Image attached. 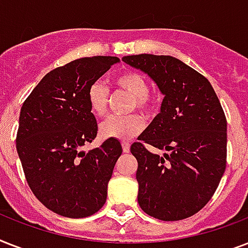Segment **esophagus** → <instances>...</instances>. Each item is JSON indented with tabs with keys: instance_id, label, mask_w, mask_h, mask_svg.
<instances>
[{
	"instance_id": "esophagus-1",
	"label": "esophagus",
	"mask_w": 248,
	"mask_h": 248,
	"mask_svg": "<svg viewBox=\"0 0 248 248\" xmlns=\"http://www.w3.org/2000/svg\"><path fill=\"white\" fill-rule=\"evenodd\" d=\"M122 149H124V153H128L130 152V143L128 141H122Z\"/></svg>"
}]
</instances>
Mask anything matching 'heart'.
Returning a JSON list of instances; mask_svg holds the SVG:
<instances>
[{
    "label": "heart",
    "instance_id": "b5f03b06",
    "mask_svg": "<svg viewBox=\"0 0 248 248\" xmlns=\"http://www.w3.org/2000/svg\"><path fill=\"white\" fill-rule=\"evenodd\" d=\"M113 83L118 89L131 95L130 109H139L143 114L155 110V99L149 93L147 78L138 72H124L113 78ZM109 91L103 83L93 82L87 90V101L93 116L103 117L108 109ZM145 127L144 121L138 114L124 117H109L100 124V135L105 139L128 140L139 135Z\"/></svg>",
    "mask_w": 248,
    "mask_h": 248
}]
</instances>
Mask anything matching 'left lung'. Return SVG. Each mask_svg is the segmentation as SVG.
Instances as JSON below:
<instances>
[{"label":"left lung","mask_w":248,"mask_h":248,"mask_svg":"<svg viewBox=\"0 0 248 248\" xmlns=\"http://www.w3.org/2000/svg\"><path fill=\"white\" fill-rule=\"evenodd\" d=\"M165 95L158 113L130 148L138 159V202L163 221L186 219L214 196L227 167V118L206 77L169 55H128ZM147 145L167 150L155 155Z\"/></svg>","instance_id":"left-lung-1"}]
</instances>
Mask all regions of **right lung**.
<instances>
[{"label": "right lung", "instance_id": "add662e5", "mask_svg": "<svg viewBox=\"0 0 248 248\" xmlns=\"http://www.w3.org/2000/svg\"><path fill=\"white\" fill-rule=\"evenodd\" d=\"M118 62L116 56H93L56 68L21 107L16 151L25 179L37 200L58 215L86 217L107 201L121 143L107 139L89 153L81 148L97 134L87 90Z\"/></svg>", "mask_w": 248, "mask_h": 248}]
</instances>
